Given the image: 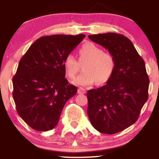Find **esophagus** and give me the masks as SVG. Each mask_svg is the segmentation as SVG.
Wrapping results in <instances>:
<instances>
[{
  "label": "esophagus",
  "mask_w": 159,
  "mask_h": 159,
  "mask_svg": "<svg viewBox=\"0 0 159 159\" xmlns=\"http://www.w3.org/2000/svg\"><path fill=\"white\" fill-rule=\"evenodd\" d=\"M85 93H86L85 89L82 88V87H80V88H78V93H79V94H84Z\"/></svg>",
  "instance_id": "1"
}]
</instances>
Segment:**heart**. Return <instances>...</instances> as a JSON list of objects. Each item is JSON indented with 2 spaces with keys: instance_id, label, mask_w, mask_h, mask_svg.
<instances>
[{
  "instance_id": "b5f03b06",
  "label": "heart",
  "mask_w": 159,
  "mask_h": 159,
  "mask_svg": "<svg viewBox=\"0 0 159 159\" xmlns=\"http://www.w3.org/2000/svg\"><path fill=\"white\" fill-rule=\"evenodd\" d=\"M80 61H87L84 67V73L80 75L73 81L76 85L89 86L96 83L105 84L110 79L114 72L116 61L109 52L93 43H87L79 49ZM66 73L69 78H74L79 69L78 63L74 55L69 54L63 61Z\"/></svg>"
}]
</instances>
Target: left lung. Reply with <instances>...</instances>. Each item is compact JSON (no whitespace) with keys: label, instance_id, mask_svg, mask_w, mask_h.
<instances>
[{"label":"left lung","instance_id":"left-lung-1","mask_svg":"<svg viewBox=\"0 0 159 159\" xmlns=\"http://www.w3.org/2000/svg\"><path fill=\"white\" fill-rule=\"evenodd\" d=\"M88 37L113 54L116 66L107 84L87 92V114L98 132L115 134L135 123L148 99L149 79L145 63L131 40L122 34L107 33Z\"/></svg>","mask_w":159,"mask_h":159}]
</instances>
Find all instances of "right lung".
Masks as SVG:
<instances>
[{"mask_svg": "<svg viewBox=\"0 0 159 159\" xmlns=\"http://www.w3.org/2000/svg\"><path fill=\"white\" fill-rule=\"evenodd\" d=\"M84 37V34L43 36L20 60L12 78V96L17 113L33 129H54L66 102L77 93V87L65 78L63 61Z\"/></svg>", "mask_w": 159, "mask_h": 159, "instance_id": "add662e5", "label": "right lung"}]
</instances>
